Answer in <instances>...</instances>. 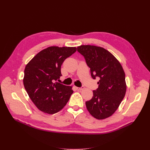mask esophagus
<instances>
[{
	"label": "esophagus",
	"mask_w": 150,
	"mask_h": 150,
	"mask_svg": "<svg viewBox=\"0 0 150 150\" xmlns=\"http://www.w3.org/2000/svg\"><path fill=\"white\" fill-rule=\"evenodd\" d=\"M84 89V87L83 86H81V87H80V88H77V89H78V90H80V91L83 90Z\"/></svg>",
	"instance_id": "esophagus-1"
}]
</instances>
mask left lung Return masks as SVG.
Listing matches in <instances>:
<instances>
[{
  "label": "left lung",
  "instance_id": "1",
  "mask_svg": "<svg viewBox=\"0 0 150 150\" xmlns=\"http://www.w3.org/2000/svg\"><path fill=\"white\" fill-rule=\"evenodd\" d=\"M77 49L90 68L93 79L99 78L92 99L86 102V108L95 118H107L116 111L125 96L124 70L116 57L105 49L90 45Z\"/></svg>",
  "mask_w": 150,
  "mask_h": 150
}]
</instances>
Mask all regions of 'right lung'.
<instances>
[{"label":"right lung","instance_id":"1","mask_svg":"<svg viewBox=\"0 0 150 150\" xmlns=\"http://www.w3.org/2000/svg\"><path fill=\"white\" fill-rule=\"evenodd\" d=\"M76 51L74 47L51 46L39 52L26 65L24 86L39 110L54 114L64 108L73 93L71 86L57 82L61 65Z\"/></svg>","mask_w":150,"mask_h":150}]
</instances>
